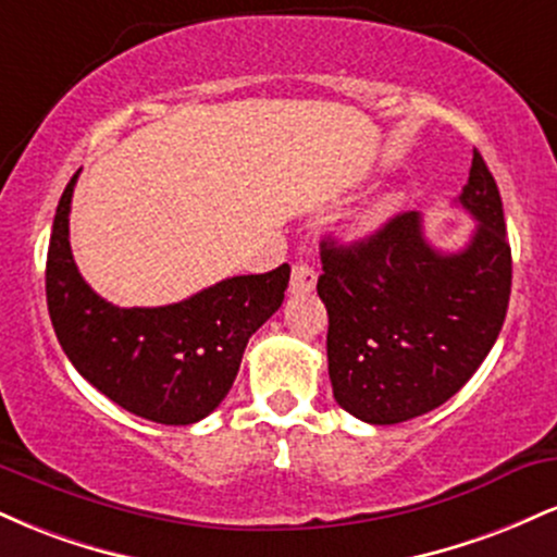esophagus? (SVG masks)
Segmentation results:
<instances>
[{
	"mask_svg": "<svg viewBox=\"0 0 557 557\" xmlns=\"http://www.w3.org/2000/svg\"><path fill=\"white\" fill-rule=\"evenodd\" d=\"M317 287V272L309 264H293L290 272V293L300 296V293H311Z\"/></svg>",
	"mask_w": 557,
	"mask_h": 557,
	"instance_id": "1",
	"label": "esophagus"
}]
</instances>
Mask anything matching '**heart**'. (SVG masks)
<instances>
[{"mask_svg":"<svg viewBox=\"0 0 557 557\" xmlns=\"http://www.w3.org/2000/svg\"><path fill=\"white\" fill-rule=\"evenodd\" d=\"M376 214H382V209H380V212H376Z\"/></svg>","mask_w":557,"mask_h":557,"instance_id":"1","label":"heart"}]
</instances>
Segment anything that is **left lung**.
<instances>
[{"mask_svg":"<svg viewBox=\"0 0 557 557\" xmlns=\"http://www.w3.org/2000/svg\"><path fill=\"white\" fill-rule=\"evenodd\" d=\"M458 203L479 222L461 251H437L419 212L348 246L322 240L332 395L356 419L400 424L443 406L500 335L513 261L500 190L476 149Z\"/></svg>","mask_w":557,"mask_h":557,"instance_id":"8db88e82","label":"left lung"}]
</instances>
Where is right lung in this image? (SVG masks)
<instances>
[{"label": "right lung", "mask_w": 557, "mask_h": 557, "mask_svg": "<svg viewBox=\"0 0 557 557\" xmlns=\"http://www.w3.org/2000/svg\"><path fill=\"white\" fill-rule=\"evenodd\" d=\"M57 207L47 253V306L57 341L83 380L157 424H196L233 387L248 337L280 309L290 267L227 277L181 304L120 309L81 277L70 251V201Z\"/></svg>", "instance_id": "right-lung-1"}]
</instances>
